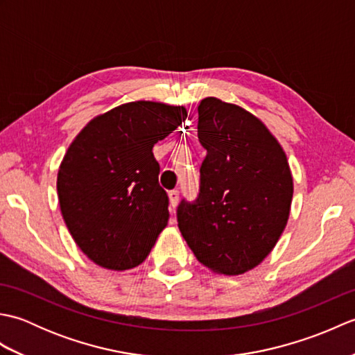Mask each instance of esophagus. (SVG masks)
<instances>
[{
	"mask_svg": "<svg viewBox=\"0 0 355 355\" xmlns=\"http://www.w3.org/2000/svg\"><path fill=\"white\" fill-rule=\"evenodd\" d=\"M169 205H171V212H173V209H175L177 207V205H178V191H175V189H173V191H171L169 193Z\"/></svg>",
	"mask_w": 355,
	"mask_h": 355,
	"instance_id": "34e87169",
	"label": "esophagus"
}]
</instances>
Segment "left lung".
Instances as JSON below:
<instances>
[{"label": "left lung", "mask_w": 355, "mask_h": 355, "mask_svg": "<svg viewBox=\"0 0 355 355\" xmlns=\"http://www.w3.org/2000/svg\"><path fill=\"white\" fill-rule=\"evenodd\" d=\"M198 139L207 150L200 193L180 202L178 229L202 266L243 275L267 258L288 221V160L258 117L216 97L198 105Z\"/></svg>", "instance_id": "8db88e82"}]
</instances>
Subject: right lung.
Here are the masks:
<instances>
[{"mask_svg":"<svg viewBox=\"0 0 355 355\" xmlns=\"http://www.w3.org/2000/svg\"><path fill=\"white\" fill-rule=\"evenodd\" d=\"M187 117L184 107L137 101L94 117L58 172V198L74 243L97 266L130 270L169 220L153 148Z\"/></svg>","mask_w":355,"mask_h":355,"instance_id":"obj_1","label":"right lung"}]
</instances>
